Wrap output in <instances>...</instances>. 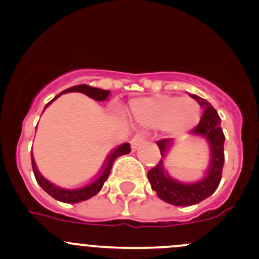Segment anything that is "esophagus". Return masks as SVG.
Returning <instances> with one entry per match:
<instances>
[{"label":"esophagus","instance_id":"esophagus-1","mask_svg":"<svg viewBox=\"0 0 259 259\" xmlns=\"http://www.w3.org/2000/svg\"><path fill=\"white\" fill-rule=\"evenodd\" d=\"M144 143H145V136H143V135H136V136H135L131 141L132 149L136 150L137 148H139L140 145H143Z\"/></svg>","mask_w":259,"mask_h":259}]
</instances>
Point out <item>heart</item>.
Returning <instances> with one entry per match:
<instances>
[{
	"label": "heart",
	"mask_w": 259,
	"mask_h": 259,
	"mask_svg": "<svg viewBox=\"0 0 259 259\" xmlns=\"http://www.w3.org/2000/svg\"><path fill=\"white\" fill-rule=\"evenodd\" d=\"M132 114L143 127H162L167 134L179 136L197 124L201 110L192 98L159 95L136 100L132 104Z\"/></svg>",
	"instance_id": "b5f03b06"
}]
</instances>
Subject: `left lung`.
<instances>
[{"mask_svg": "<svg viewBox=\"0 0 259 259\" xmlns=\"http://www.w3.org/2000/svg\"><path fill=\"white\" fill-rule=\"evenodd\" d=\"M203 107V114L201 116L197 127L192 130V135L203 137L210 146V163L207 171L202 179L196 183H182L172 179L163 166V159L158 162L148 172V179L153 191L157 192V196L167 203L175 206H191L206 200L218 188L222 179V170L224 164V137L221 127V118L217 110L211 106L209 101L191 95ZM172 139H163L157 141V145L161 150L162 157H166L167 150L172 146Z\"/></svg>", "mask_w": 259, "mask_h": 259, "instance_id": "left-lung-1", "label": "left lung"}]
</instances>
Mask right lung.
<instances>
[{"mask_svg":"<svg viewBox=\"0 0 259 259\" xmlns=\"http://www.w3.org/2000/svg\"><path fill=\"white\" fill-rule=\"evenodd\" d=\"M70 92H80L83 93V95L88 96V97L93 98L96 101H105L107 100L110 95V91H105V89H100V88H95V87L87 85V84H80V85H75L71 87V88L66 89L62 93H59L58 96L53 98L52 101L45 106L47 109L50 104H52L54 100L59 97L63 93H70ZM44 109V110H45ZM131 152V146L130 144L124 143L122 144L120 146H118L116 149H114L113 152L110 153L109 157L106 158V161H105L104 166H102L101 171L98 172V176L96 178V180H93L91 184L85 185V187H81V188L77 189H65L61 188V187H57L53 183H50L49 180H47L44 176L41 175L40 171L37 170V167H36L35 159H33V155L31 154V161H32V168H33V174H35V178L37 180V183L40 184V187L47 192L48 194H50L53 198H56V200L61 201V202H66V203H76V202H81V201H85L88 198L93 197L95 194H97L98 192L101 191L102 187H104V183L106 182V179L109 178L110 171H111V167H113L114 161H115L116 158H119L120 155L128 154V153Z\"/></svg>","mask_w":259,"mask_h":259,"instance_id":"1","label":"right lung"}]
</instances>
